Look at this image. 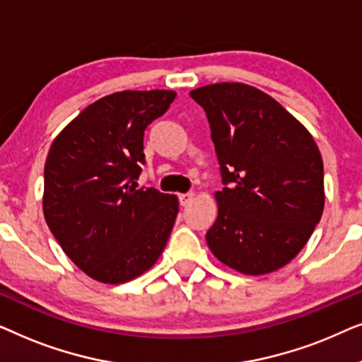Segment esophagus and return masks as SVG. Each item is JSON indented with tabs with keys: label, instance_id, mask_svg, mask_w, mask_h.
<instances>
[{
	"label": "esophagus",
	"instance_id": "34e87169",
	"mask_svg": "<svg viewBox=\"0 0 362 362\" xmlns=\"http://www.w3.org/2000/svg\"><path fill=\"white\" fill-rule=\"evenodd\" d=\"M192 199H194V192H186V194H180V204L181 206L191 204Z\"/></svg>",
	"mask_w": 362,
	"mask_h": 362
}]
</instances>
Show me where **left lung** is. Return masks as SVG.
<instances>
[{"instance_id":"left-lung-1","label":"left lung","mask_w":362,"mask_h":362,"mask_svg":"<svg viewBox=\"0 0 362 362\" xmlns=\"http://www.w3.org/2000/svg\"><path fill=\"white\" fill-rule=\"evenodd\" d=\"M189 95L206 112L224 185L207 245L240 274L281 269L323 214V160L313 136L275 98L245 83H212Z\"/></svg>"}]
</instances>
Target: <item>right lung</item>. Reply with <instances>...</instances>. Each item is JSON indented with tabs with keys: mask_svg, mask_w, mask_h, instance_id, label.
I'll return each mask as SVG.
<instances>
[{
	"mask_svg": "<svg viewBox=\"0 0 362 362\" xmlns=\"http://www.w3.org/2000/svg\"><path fill=\"white\" fill-rule=\"evenodd\" d=\"M176 92L123 90L93 102L54 140L44 166V217L66 255L103 284L155 265L175 226L177 197L138 187L143 136Z\"/></svg>",
	"mask_w": 362,
	"mask_h": 362,
	"instance_id": "right-lung-1",
	"label": "right lung"
}]
</instances>
